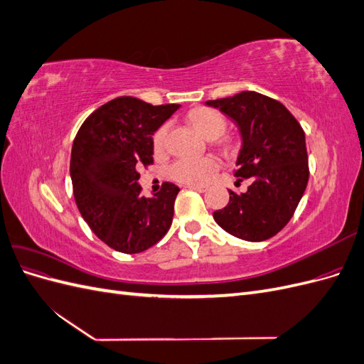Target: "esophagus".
Wrapping results in <instances>:
<instances>
[{
  "mask_svg": "<svg viewBox=\"0 0 364 364\" xmlns=\"http://www.w3.org/2000/svg\"><path fill=\"white\" fill-rule=\"evenodd\" d=\"M186 188L194 190V191H199V193H205L206 191V186H200V185H186Z\"/></svg>",
  "mask_w": 364,
  "mask_h": 364,
  "instance_id": "1",
  "label": "esophagus"
}]
</instances>
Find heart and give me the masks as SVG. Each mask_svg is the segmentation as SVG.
I'll return each instance as SVG.
<instances>
[{
    "mask_svg": "<svg viewBox=\"0 0 364 364\" xmlns=\"http://www.w3.org/2000/svg\"><path fill=\"white\" fill-rule=\"evenodd\" d=\"M193 126L200 132L208 139H215L223 134L226 129V121L222 114L213 109H199L191 115ZM168 126L162 124L153 135V147L156 150H164L165 141H167ZM220 162L214 156L188 158L183 156L176 159L168 168L170 178L186 185H205L213 179L214 173L218 170Z\"/></svg>",
    "mask_w": 364,
    "mask_h": 364,
    "instance_id": "b5f03b06",
    "label": "heart"
}]
</instances>
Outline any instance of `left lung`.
I'll return each instance as SVG.
<instances>
[{
    "label": "left lung",
    "instance_id": "1",
    "mask_svg": "<svg viewBox=\"0 0 364 364\" xmlns=\"http://www.w3.org/2000/svg\"><path fill=\"white\" fill-rule=\"evenodd\" d=\"M232 118L243 147L234 174L252 179L247 191H229V203L214 220L230 235L264 241L290 222L305 193L308 155L302 126L281 102L253 91L206 102Z\"/></svg>",
    "mask_w": 364,
    "mask_h": 364
}]
</instances>
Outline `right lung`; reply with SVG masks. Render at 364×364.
<instances>
[{
    "label": "right lung",
    "instance_id": "right-lung-1",
    "mask_svg": "<svg viewBox=\"0 0 364 364\" xmlns=\"http://www.w3.org/2000/svg\"><path fill=\"white\" fill-rule=\"evenodd\" d=\"M179 107L118 97L77 132L70 162L75 205L92 232L114 250L144 252L168 232L179 186L164 182L153 197L142 196L138 168L153 164L151 135Z\"/></svg>",
    "mask_w": 364,
    "mask_h": 364
}]
</instances>
